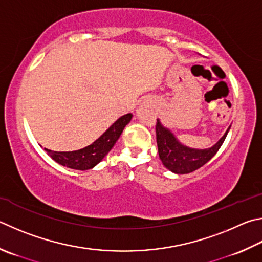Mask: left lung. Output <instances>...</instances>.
I'll return each instance as SVG.
<instances>
[{
	"label": "left lung",
	"instance_id": "left-lung-1",
	"mask_svg": "<svg viewBox=\"0 0 262 262\" xmlns=\"http://www.w3.org/2000/svg\"><path fill=\"white\" fill-rule=\"evenodd\" d=\"M228 132H229V128L221 137V140L210 149L194 150L180 144L172 133L167 128L161 126L159 120H157L156 135L159 158L163 161L165 167L168 168L170 172L177 174L191 173L212 159V157L216 154L225 142Z\"/></svg>",
	"mask_w": 262,
	"mask_h": 262
}]
</instances>
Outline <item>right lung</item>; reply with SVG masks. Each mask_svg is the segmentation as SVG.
<instances>
[{"mask_svg":"<svg viewBox=\"0 0 262 262\" xmlns=\"http://www.w3.org/2000/svg\"><path fill=\"white\" fill-rule=\"evenodd\" d=\"M132 113H128V115L119 118L99 139L95 141L93 144L83 147V149L69 152L51 151L48 149L45 150L56 163L66 166V167L80 170L90 169L94 166H96L110 152L120 137L123 128L132 120Z\"/></svg>","mask_w":262,"mask_h":262,"instance_id":"obj_1","label":"right lung"}]
</instances>
